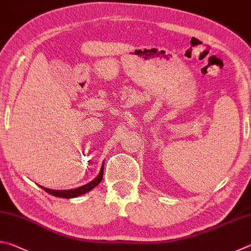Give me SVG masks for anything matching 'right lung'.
<instances>
[{
    "label": "right lung",
    "instance_id": "1",
    "mask_svg": "<svg viewBox=\"0 0 251 251\" xmlns=\"http://www.w3.org/2000/svg\"><path fill=\"white\" fill-rule=\"evenodd\" d=\"M103 174H104V164L101 165V168H100L99 176H97L94 180H92L91 182H88V184H86V185L77 187V188H75V189L55 190V189L45 188V187H43V186H41V188H43L46 193H49L50 195H53V196H55V197L74 198V197L80 196V195H83V194H86L87 192H90V190H92L93 188H95V187L101 181V179H103Z\"/></svg>",
    "mask_w": 251,
    "mask_h": 251
}]
</instances>
